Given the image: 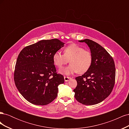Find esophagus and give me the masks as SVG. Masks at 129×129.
Wrapping results in <instances>:
<instances>
[{
  "label": "esophagus",
  "mask_w": 129,
  "mask_h": 129,
  "mask_svg": "<svg viewBox=\"0 0 129 129\" xmlns=\"http://www.w3.org/2000/svg\"><path fill=\"white\" fill-rule=\"evenodd\" d=\"M64 81L66 82H68L69 81V80H71L72 79L71 77H67V76H64Z\"/></svg>",
  "instance_id": "1"
}]
</instances>
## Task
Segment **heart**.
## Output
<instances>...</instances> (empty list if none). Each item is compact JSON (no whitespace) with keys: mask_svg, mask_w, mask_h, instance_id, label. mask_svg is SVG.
Wrapping results in <instances>:
<instances>
[{"mask_svg":"<svg viewBox=\"0 0 129 129\" xmlns=\"http://www.w3.org/2000/svg\"><path fill=\"white\" fill-rule=\"evenodd\" d=\"M53 60L54 64L61 69L68 61L70 64L60 71V73L69 75L75 73L83 74L90 67L92 61L91 54L82 47L72 44L65 47L63 54L56 52L54 54Z\"/></svg>","mask_w":129,"mask_h":129,"instance_id":"b5f03b06","label":"heart"}]
</instances>
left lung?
Returning <instances> with one entry per match:
<instances>
[{"instance_id":"1","label":"left lung","mask_w":129,"mask_h":129,"mask_svg":"<svg viewBox=\"0 0 129 129\" xmlns=\"http://www.w3.org/2000/svg\"><path fill=\"white\" fill-rule=\"evenodd\" d=\"M85 42L90 49L92 61L90 67L82 76L75 78L77 85L75 98L87 105L98 104L109 96L114 88L116 69L114 59L102 46L85 39Z\"/></svg>"}]
</instances>
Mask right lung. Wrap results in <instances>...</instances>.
<instances>
[{"mask_svg":"<svg viewBox=\"0 0 129 129\" xmlns=\"http://www.w3.org/2000/svg\"><path fill=\"white\" fill-rule=\"evenodd\" d=\"M64 45L57 39L42 40L26 47L19 53L14 82L19 92L29 102L45 105L56 99L58 86L64 80L63 75L56 74L53 56Z\"/></svg>","mask_w":129,"mask_h":129,"instance_id":"add662e5","label":"right lung"}]
</instances>
